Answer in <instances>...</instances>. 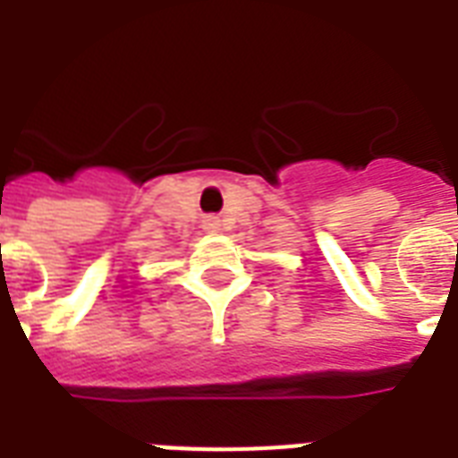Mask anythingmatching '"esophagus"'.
<instances>
[{
    "label": "esophagus",
    "mask_w": 458,
    "mask_h": 458,
    "mask_svg": "<svg viewBox=\"0 0 458 458\" xmlns=\"http://www.w3.org/2000/svg\"><path fill=\"white\" fill-rule=\"evenodd\" d=\"M218 225H221V223H218V218H207V228L208 230H218Z\"/></svg>",
    "instance_id": "1"
}]
</instances>
